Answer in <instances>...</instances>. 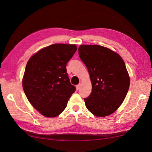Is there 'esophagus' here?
<instances>
[{
	"mask_svg": "<svg viewBox=\"0 0 152 152\" xmlns=\"http://www.w3.org/2000/svg\"><path fill=\"white\" fill-rule=\"evenodd\" d=\"M80 86H81V84H80V83H79L78 85H77V86H76V89L78 90V89L80 88Z\"/></svg>",
	"mask_w": 152,
	"mask_h": 152,
	"instance_id": "esophagus-1",
	"label": "esophagus"
}]
</instances>
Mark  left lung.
<instances>
[{
    "mask_svg": "<svg viewBox=\"0 0 152 152\" xmlns=\"http://www.w3.org/2000/svg\"><path fill=\"white\" fill-rule=\"evenodd\" d=\"M80 59L89 74L92 91L84 99L86 108L96 117H105L117 110L130 86L124 61L115 51L99 45H80Z\"/></svg>",
    "mask_w": 152,
    "mask_h": 152,
    "instance_id": "8db88e82",
    "label": "left lung"
}]
</instances>
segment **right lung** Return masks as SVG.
<instances>
[{
	"label": "right lung",
	"instance_id": "obj_1",
	"mask_svg": "<svg viewBox=\"0 0 152 152\" xmlns=\"http://www.w3.org/2000/svg\"><path fill=\"white\" fill-rule=\"evenodd\" d=\"M76 50L75 44H54L37 51L28 61L23 89L32 106L45 117L55 118L62 113L75 91L66 66Z\"/></svg>",
	"mask_w": 152,
	"mask_h": 152
}]
</instances>
